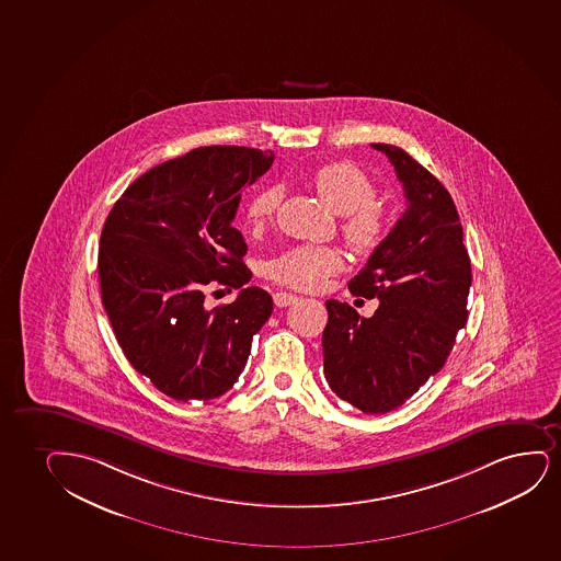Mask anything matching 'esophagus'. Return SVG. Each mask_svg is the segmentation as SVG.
Wrapping results in <instances>:
<instances>
[{
  "label": "esophagus",
  "mask_w": 561,
  "mask_h": 561,
  "mask_svg": "<svg viewBox=\"0 0 561 561\" xmlns=\"http://www.w3.org/2000/svg\"><path fill=\"white\" fill-rule=\"evenodd\" d=\"M297 300V295H290V293H285V290H277V293H274V305H276L277 308H285V306L295 305Z\"/></svg>",
  "instance_id": "esophagus-1"
}]
</instances>
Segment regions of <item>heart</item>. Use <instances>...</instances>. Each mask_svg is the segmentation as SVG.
<instances>
[{"instance_id":"heart-1","label":"heart","mask_w":561,"mask_h":561,"mask_svg":"<svg viewBox=\"0 0 561 561\" xmlns=\"http://www.w3.org/2000/svg\"><path fill=\"white\" fill-rule=\"evenodd\" d=\"M313 187L334 211L342 214V234L359 253L378 250L389 232V215L376 201L378 188L373 178L352 162L340 160L318 168ZM282 201V188L266 187L251 196L245 208L248 222L261 230L272 221ZM342 256L331 245L300 243L277 253L266 264V274L276 284L293 289H316L340 271Z\"/></svg>"}]
</instances>
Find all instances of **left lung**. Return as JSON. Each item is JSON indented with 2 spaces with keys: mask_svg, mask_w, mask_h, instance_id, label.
Instances as JSON below:
<instances>
[{
  "mask_svg": "<svg viewBox=\"0 0 561 561\" xmlns=\"http://www.w3.org/2000/svg\"><path fill=\"white\" fill-rule=\"evenodd\" d=\"M386 152L407 209L365 268L350 279L357 297L378 298L373 318L327 300L323 370L332 391L365 414H386L435 376L469 318V253L450 193L409 152Z\"/></svg>",
  "mask_w": 561,
  "mask_h": 561,
  "instance_id": "left-lung-1",
  "label": "left lung"
}]
</instances>
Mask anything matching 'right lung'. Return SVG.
Here are the masks:
<instances>
[{
  "label": "right lung",
  "instance_id": "obj_1",
  "mask_svg": "<svg viewBox=\"0 0 561 561\" xmlns=\"http://www.w3.org/2000/svg\"><path fill=\"white\" fill-rule=\"evenodd\" d=\"M272 162L251 147H198L139 175L105 219L98 276L115 339L131 367L175 401L227 393L271 318V295L243 287L251 271L234 219L243 188ZM214 284L241 293L209 309Z\"/></svg>",
  "mask_w": 561,
  "mask_h": 561
}]
</instances>
